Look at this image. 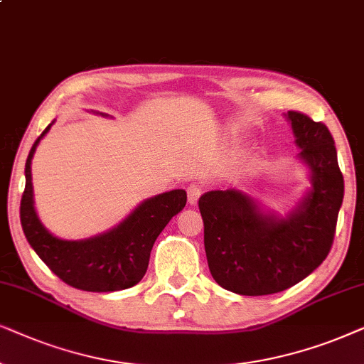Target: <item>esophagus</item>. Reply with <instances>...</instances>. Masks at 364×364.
<instances>
[{"instance_id":"34e87169","label":"esophagus","mask_w":364,"mask_h":364,"mask_svg":"<svg viewBox=\"0 0 364 364\" xmlns=\"http://www.w3.org/2000/svg\"><path fill=\"white\" fill-rule=\"evenodd\" d=\"M201 196V188L196 186V185H190L188 186V203H190L191 206H195L198 200H200Z\"/></svg>"}]
</instances>
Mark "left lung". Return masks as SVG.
Returning a JSON list of instances; mask_svg holds the SVG:
<instances>
[{"mask_svg":"<svg viewBox=\"0 0 364 364\" xmlns=\"http://www.w3.org/2000/svg\"><path fill=\"white\" fill-rule=\"evenodd\" d=\"M284 116L311 183L291 210L279 215L231 188L198 201L211 276L245 296L284 291L311 274L331 250L343 205L345 181L329 129L298 111Z\"/></svg>","mask_w":364,"mask_h":364,"instance_id":"1","label":"left lung"}]
</instances>
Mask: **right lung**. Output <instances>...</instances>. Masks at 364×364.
Instances as JSON below:
<instances>
[{
  "instance_id": "add662e5",
  "label": "right lung",
  "mask_w": 364,
  "mask_h": 364,
  "mask_svg": "<svg viewBox=\"0 0 364 364\" xmlns=\"http://www.w3.org/2000/svg\"><path fill=\"white\" fill-rule=\"evenodd\" d=\"M53 124L55 121L38 136L24 166L26 185L19 208L24 236L48 268L73 288L93 293L132 288L146 273L149 253L159 232L185 208L186 191L173 190L148 198L114 228L91 238H58L38 216L31 183V159Z\"/></svg>"
}]
</instances>
